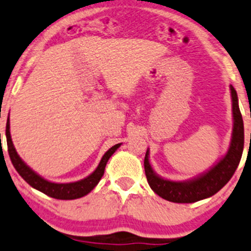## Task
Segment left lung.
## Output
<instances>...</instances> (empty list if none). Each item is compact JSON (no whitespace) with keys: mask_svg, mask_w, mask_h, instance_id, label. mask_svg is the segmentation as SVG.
<instances>
[{"mask_svg":"<svg viewBox=\"0 0 251 251\" xmlns=\"http://www.w3.org/2000/svg\"><path fill=\"white\" fill-rule=\"evenodd\" d=\"M233 112V131L228 151L214 167L199 178L188 181H172L155 174L149 163V150L144 157V171L150 188L162 199L174 203H192L215 195L232 178L241 161L244 148V125L238 105V97L233 86H230Z\"/></svg>","mask_w":251,"mask_h":251,"instance_id":"8db88e82","label":"left lung"}]
</instances>
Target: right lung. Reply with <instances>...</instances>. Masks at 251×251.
<instances>
[{"mask_svg": "<svg viewBox=\"0 0 251 251\" xmlns=\"http://www.w3.org/2000/svg\"><path fill=\"white\" fill-rule=\"evenodd\" d=\"M6 137H7V146H8V154H9L10 161H12L13 166L17 170V172L20 174L21 178L30 184L33 189L38 190V191L43 192V194L48 195L49 197L57 200H75L80 199V197L85 196L89 192L91 191L95 186L99 184L101 180L102 176L104 173L105 165H107L108 160L115 152V150L121 146V143L115 144L114 147L110 148L107 152L102 157L101 162L97 166L96 170L92 172L90 176H86L85 179H81L79 181H75V183H67V184H57L51 183V181L46 180L42 178L41 176L33 172L23 160L18 155L17 150H15L14 146H13L12 138H10L9 132V119L7 120L6 125Z\"/></svg>", "mask_w": 251, "mask_h": 251, "instance_id": "add662e5", "label": "right lung"}]
</instances>
